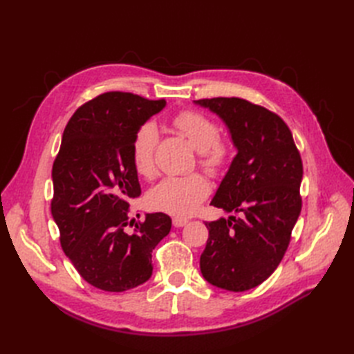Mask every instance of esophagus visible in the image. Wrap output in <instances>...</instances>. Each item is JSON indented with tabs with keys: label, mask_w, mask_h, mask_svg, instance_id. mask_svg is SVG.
Masks as SVG:
<instances>
[{
	"label": "esophagus",
	"mask_w": 354,
	"mask_h": 354,
	"mask_svg": "<svg viewBox=\"0 0 354 354\" xmlns=\"http://www.w3.org/2000/svg\"><path fill=\"white\" fill-rule=\"evenodd\" d=\"M189 223V218L186 217H173V226L174 227H183Z\"/></svg>",
	"instance_id": "esophagus-1"
}]
</instances>
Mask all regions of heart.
<instances>
[{
  "label": "heart",
  "instance_id": "heart-1",
  "mask_svg": "<svg viewBox=\"0 0 354 354\" xmlns=\"http://www.w3.org/2000/svg\"><path fill=\"white\" fill-rule=\"evenodd\" d=\"M171 125L183 133L198 151V160L209 174L217 176L230 164L232 146L218 137V125L205 113L198 111H180L171 116ZM159 143V131L155 124L145 122L137 128L131 142L134 168L145 178L156 174L155 153ZM209 194L207 178L199 173L168 176L151 189L149 203L159 211L173 216H189Z\"/></svg>",
  "mask_w": 354,
  "mask_h": 354
}]
</instances>
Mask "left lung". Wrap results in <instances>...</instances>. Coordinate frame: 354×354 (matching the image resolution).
Here are the masks:
<instances>
[{"instance_id": "obj_1", "label": "left lung", "mask_w": 354, "mask_h": 354, "mask_svg": "<svg viewBox=\"0 0 354 354\" xmlns=\"http://www.w3.org/2000/svg\"><path fill=\"white\" fill-rule=\"evenodd\" d=\"M195 103L226 122L238 149L211 205L239 216L205 223L201 272L211 285L242 292L264 282L288 250L301 212V156L285 121L263 106L239 97Z\"/></svg>"}]
</instances>
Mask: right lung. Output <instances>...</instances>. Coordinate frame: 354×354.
Returning <instances> with one entry per match:
<instances>
[{
	"label": "right lung",
	"instance_id": "obj_1",
	"mask_svg": "<svg viewBox=\"0 0 354 354\" xmlns=\"http://www.w3.org/2000/svg\"><path fill=\"white\" fill-rule=\"evenodd\" d=\"M165 106L133 93L108 91L77 109L53 162L51 214L60 245L82 279L122 292L152 276V251L171 230L164 212L130 218L140 196L131 142L137 128Z\"/></svg>",
	"mask_w": 354,
	"mask_h": 354
}]
</instances>
